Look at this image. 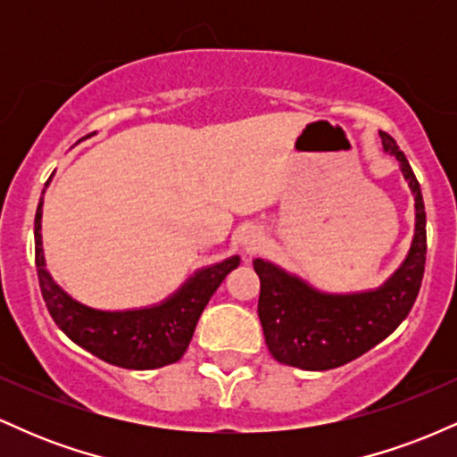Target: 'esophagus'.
<instances>
[{
	"instance_id": "1",
	"label": "esophagus",
	"mask_w": 457,
	"mask_h": 457,
	"mask_svg": "<svg viewBox=\"0 0 457 457\" xmlns=\"http://www.w3.org/2000/svg\"><path fill=\"white\" fill-rule=\"evenodd\" d=\"M262 240V232L255 225H246L240 232V245H243L245 253H253V249L258 246V243Z\"/></svg>"
}]
</instances>
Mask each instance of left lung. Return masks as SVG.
Masks as SVG:
<instances>
[{
	"label": "left lung",
	"mask_w": 457,
	"mask_h": 457,
	"mask_svg": "<svg viewBox=\"0 0 457 457\" xmlns=\"http://www.w3.org/2000/svg\"><path fill=\"white\" fill-rule=\"evenodd\" d=\"M382 148L400 161L414 197V236L400 269L374 290L330 295L269 260L255 258L260 277L258 316L275 361L324 371L359 359L402 324L414 305L426 269V208L421 187L400 145L382 133Z\"/></svg>",
	"instance_id": "obj_1"
}]
</instances>
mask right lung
Instances as JSON below:
<instances>
[{"mask_svg": "<svg viewBox=\"0 0 457 457\" xmlns=\"http://www.w3.org/2000/svg\"><path fill=\"white\" fill-rule=\"evenodd\" d=\"M90 137V135H87ZM86 139V137H83ZM49 185V182H46ZM45 195V191H43ZM43 197L36 208V270L51 318L68 337L104 363L124 370H156L182 359L204 307L221 286L228 272L240 264L238 255L193 272L180 287L150 307L104 312L83 305L57 286L46 270L43 251Z\"/></svg>", "mask_w": 457, "mask_h": 457, "instance_id": "right-lung-1", "label": "right lung"}]
</instances>
